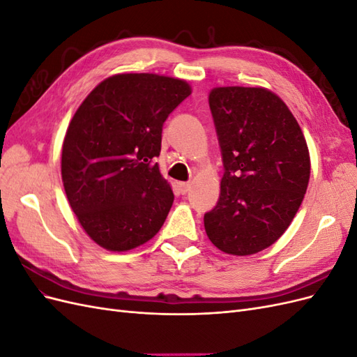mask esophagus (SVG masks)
I'll use <instances>...</instances> for the list:
<instances>
[{
	"label": "esophagus",
	"mask_w": 357,
	"mask_h": 357,
	"mask_svg": "<svg viewBox=\"0 0 357 357\" xmlns=\"http://www.w3.org/2000/svg\"><path fill=\"white\" fill-rule=\"evenodd\" d=\"M177 188L180 190V193H183V195H185V193H188L190 190L192 185H190V183H188V181H178L177 183Z\"/></svg>",
	"instance_id": "obj_1"
}]
</instances>
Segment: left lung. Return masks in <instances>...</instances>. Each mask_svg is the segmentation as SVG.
<instances>
[{"mask_svg": "<svg viewBox=\"0 0 357 357\" xmlns=\"http://www.w3.org/2000/svg\"><path fill=\"white\" fill-rule=\"evenodd\" d=\"M208 102L225 172L205 232L225 253L255 255L286 232L304 199L305 137L284 101L265 88H214Z\"/></svg>", "mask_w": 357, "mask_h": 357, "instance_id": "1", "label": "left lung"}]
</instances>
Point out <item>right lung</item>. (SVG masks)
Listing matches in <instances>:
<instances>
[{"instance_id":"right-lung-1","label":"right lung","mask_w":357,"mask_h":357,"mask_svg":"<svg viewBox=\"0 0 357 357\" xmlns=\"http://www.w3.org/2000/svg\"><path fill=\"white\" fill-rule=\"evenodd\" d=\"M190 93L181 79L114 74L74 113L62 144L63 189L84 232L105 250H131L164 225L174 193L155 158L164 122Z\"/></svg>"}]
</instances>
